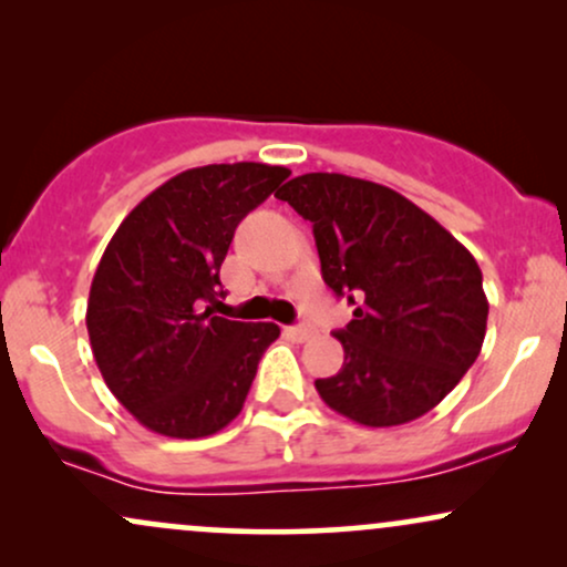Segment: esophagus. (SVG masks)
<instances>
[{
    "instance_id": "34e87169",
    "label": "esophagus",
    "mask_w": 567,
    "mask_h": 567,
    "mask_svg": "<svg viewBox=\"0 0 567 567\" xmlns=\"http://www.w3.org/2000/svg\"><path fill=\"white\" fill-rule=\"evenodd\" d=\"M282 333L288 336L290 341H296V343H303V341H309L311 336H315V330H311V328H306V324H290V328H285Z\"/></svg>"
}]
</instances>
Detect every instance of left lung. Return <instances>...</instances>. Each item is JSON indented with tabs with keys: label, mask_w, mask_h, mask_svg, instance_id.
<instances>
[{
	"label": "left lung",
	"mask_w": 567,
	"mask_h": 567,
	"mask_svg": "<svg viewBox=\"0 0 567 567\" xmlns=\"http://www.w3.org/2000/svg\"><path fill=\"white\" fill-rule=\"evenodd\" d=\"M311 220L322 279L354 306L336 338L343 368L315 386L362 426L421 419L453 392L485 341L483 271L429 213L373 181L306 173L275 194Z\"/></svg>",
	"instance_id": "left-lung-1"
}]
</instances>
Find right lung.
I'll list each match as a JSON object with an SVG mask.
<instances>
[{
	"mask_svg": "<svg viewBox=\"0 0 567 567\" xmlns=\"http://www.w3.org/2000/svg\"><path fill=\"white\" fill-rule=\"evenodd\" d=\"M261 162L178 173L130 210L97 264L87 333L103 381L143 426L197 440L245 405L275 322L213 317L234 229L288 178Z\"/></svg>",
	"mask_w": 567,
	"mask_h": 567,
	"instance_id": "obj_1",
	"label": "right lung"
}]
</instances>
